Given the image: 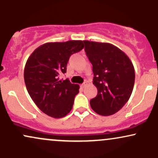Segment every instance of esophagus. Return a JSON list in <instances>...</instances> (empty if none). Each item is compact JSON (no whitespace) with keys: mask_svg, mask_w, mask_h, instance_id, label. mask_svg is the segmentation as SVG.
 Here are the masks:
<instances>
[{"mask_svg":"<svg viewBox=\"0 0 158 158\" xmlns=\"http://www.w3.org/2000/svg\"><path fill=\"white\" fill-rule=\"evenodd\" d=\"M85 85H86V81H85V82L83 83V84L81 85V88H85Z\"/></svg>","mask_w":158,"mask_h":158,"instance_id":"obj_1","label":"esophagus"}]
</instances>
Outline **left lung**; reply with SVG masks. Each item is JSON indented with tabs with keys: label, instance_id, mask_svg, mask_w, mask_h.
<instances>
[{
	"label": "left lung",
	"instance_id": "left-lung-1",
	"mask_svg": "<svg viewBox=\"0 0 158 158\" xmlns=\"http://www.w3.org/2000/svg\"><path fill=\"white\" fill-rule=\"evenodd\" d=\"M83 42L86 55L93 65V84L98 90L97 97L90 99V106L99 115H112L131 97L135 80L133 64L124 52L113 44Z\"/></svg>",
	"mask_w": 158,
	"mask_h": 158
}]
</instances>
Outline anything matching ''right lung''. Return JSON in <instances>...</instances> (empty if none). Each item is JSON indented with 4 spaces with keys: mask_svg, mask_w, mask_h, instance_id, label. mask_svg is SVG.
Instances as JSON below:
<instances>
[{
    "mask_svg": "<svg viewBox=\"0 0 158 158\" xmlns=\"http://www.w3.org/2000/svg\"><path fill=\"white\" fill-rule=\"evenodd\" d=\"M84 48L82 41L49 42L36 48L24 68L25 85L38 108L53 118L66 116L73 108L79 86L59 76L67 71L70 56Z\"/></svg>",
    "mask_w": 158,
    "mask_h": 158,
    "instance_id": "1",
    "label": "right lung"
}]
</instances>
